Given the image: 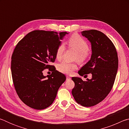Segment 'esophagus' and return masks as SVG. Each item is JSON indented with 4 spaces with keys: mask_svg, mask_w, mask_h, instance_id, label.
Instances as JSON below:
<instances>
[{
    "mask_svg": "<svg viewBox=\"0 0 129 129\" xmlns=\"http://www.w3.org/2000/svg\"><path fill=\"white\" fill-rule=\"evenodd\" d=\"M67 80L71 79V77H70L69 76H67Z\"/></svg>",
    "mask_w": 129,
    "mask_h": 129,
    "instance_id": "1",
    "label": "esophagus"
}]
</instances>
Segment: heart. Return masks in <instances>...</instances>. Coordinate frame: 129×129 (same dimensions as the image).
I'll list each match as a JSON object with an SVG mask.
<instances>
[{"mask_svg": "<svg viewBox=\"0 0 129 129\" xmlns=\"http://www.w3.org/2000/svg\"><path fill=\"white\" fill-rule=\"evenodd\" d=\"M68 45L69 48L75 49L77 52L76 59L78 61L83 62L85 61L89 57V47L87 41L81 37L74 35L68 40ZM65 51V46L64 43H61L57 48L56 51V57L57 59L61 60L62 58ZM57 69L61 73L70 75L77 69V65L74 62H69L63 61L57 65Z\"/></svg>", "mask_w": 129, "mask_h": 129, "instance_id": "heart-1", "label": "heart"}]
</instances>
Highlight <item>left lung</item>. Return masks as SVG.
<instances>
[{
    "label": "left lung",
    "instance_id": "left-lung-1",
    "mask_svg": "<svg viewBox=\"0 0 129 129\" xmlns=\"http://www.w3.org/2000/svg\"><path fill=\"white\" fill-rule=\"evenodd\" d=\"M81 34L91 43L92 54L90 60L78 73L81 76L91 73L92 78L86 81L79 77L72 78L75 84L72 93L78 104L90 107L103 101L112 90L118 58L114 45L104 33L90 29Z\"/></svg>",
    "mask_w": 129,
    "mask_h": 129
}]
</instances>
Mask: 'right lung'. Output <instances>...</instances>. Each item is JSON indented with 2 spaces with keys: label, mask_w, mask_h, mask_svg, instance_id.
<instances>
[{
  "label": "right lung",
  "mask_w": 129,
  "mask_h": 129,
  "mask_svg": "<svg viewBox=\"0 0 129 129\" xmlns=\"http://www.w3.org/2000/svg\"><path fill=\"white\" fill-rule=\"evenodd\" d=\"M68 33L35 30L28 33L17 44L11 57V73L19 97L25 105L42 110L53 103L65 76L56 71V51L61 40ZM49 69L51 75L42 71Z\"/></svg>",
  "instance_id": "add662e5"
}]
</instances>
